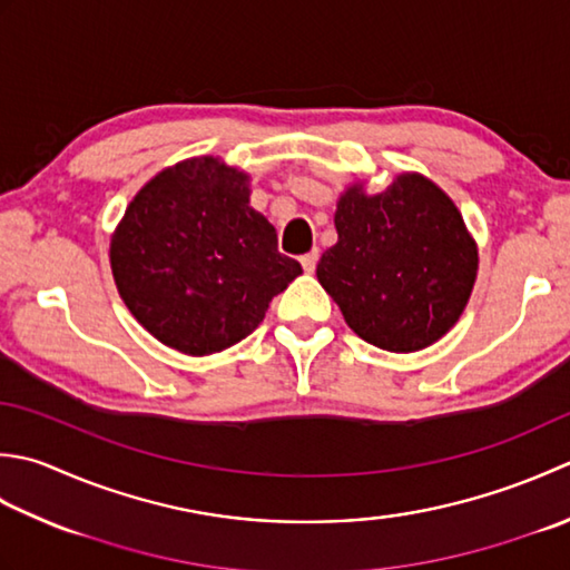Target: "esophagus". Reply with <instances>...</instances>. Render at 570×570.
Listing matches in <instances>:
<instances>
[{"mask_svg":"<svg viewBox=\"0 0 570 570\" xmlns=\"http://www.w3.org/2000/svg\"><path fill=\"white\" fill-rule=\"evenodd\" d=\"M316 264H318V249H311L308 254L301 256V266H304V272L311 274L316 269Z\"/></svg>","mask_w":570,"mask_h":570,"instance_id":"34e87169","label":"esophagus"}]
</instances>
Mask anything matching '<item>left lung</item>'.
<instances>
[{
    "instance_id": "1",
    "label": "left lung",
    "mask_w": 570,
    "mask_h": 570,
    "mask_svg": "<svg viewBox=\"0 0 570 570\" xmlns=\"http://www.w3.org/2000/svg\"><path fill=\"white\" fill-rule=\"evenodd\" d=\"M336 232L316 276L363 341L412 353L454 326L476 278V247L438 185L407 173L377 195L351 187Z\"/></svg>"
}]
</instances>
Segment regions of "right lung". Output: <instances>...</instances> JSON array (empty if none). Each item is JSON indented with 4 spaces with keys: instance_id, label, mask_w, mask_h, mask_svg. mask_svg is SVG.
<instances>
[{
    "instance_id": "obj_1",
    "label": "right lung",
    "mask_w": 570,
    "mask_h": 570,
    "mask_svg": "<svg viewBox=\"0 0 570 570\" xmlns=\"http://www.w3.org/2000/svg\"><path fill=\"white\" fill-rule=\"evenodd\" d=\"M120 298L145 331L187 355L225 351L301 274L249 207V177L217 158L167 167L132 197L110 239Z\"/></svg>"
}]
</instances>
